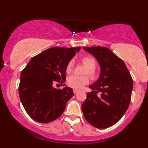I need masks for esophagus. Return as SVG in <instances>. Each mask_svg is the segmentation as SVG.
I'll return each instance as SVG.
<instances>
[{"label":"esophagus","mask_w":148,"mask_h":148,"mask_svg":"<svg viewBox=\"0 0 148 148\" xmlns=\"http://www.w3.org/2000/svg\"><path fill=\"white\" fill-rule=\"evenodd\" d=\"M77 92H78V90H75V89H74V90H73V93H74V94H77Z\"/></svg>","instance_id":"obj_1"}]
</instances>
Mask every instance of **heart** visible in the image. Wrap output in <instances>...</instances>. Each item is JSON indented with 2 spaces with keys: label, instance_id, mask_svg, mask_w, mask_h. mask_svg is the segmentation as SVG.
<instances>
[{
  "label": "heart",
  "instance_id": "b5f03b06",
  "mask_svg": "<svg viewBox=\"0 0 148 148\" xmlns=\"http://www.w3.org/2000/svg\"><path fill=\"white\" fill-rule=\"evenodd\" d=\"M81 62L87 68V69L85 71V75H88L92 79H96L98 78V73L95 68L96 66V61L94 57L91 56H84L81 59ZM73 62L70 60L66 64L65 72L67 74H69L73 71ZM89 82L90 79L88 76L78 77L72 75L68 78L67 84L71 88L75 90H80L83 87L88 84Z\"/></svg>",
  "mask_w": 148,
  "mask_h": 148
}]
</instances>
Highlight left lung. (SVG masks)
<instances>
[{
    "label": "left lung",
    "instance_id": "left-lung-1",
    "mask_svg": "<svg viewBox=\"0 0 148 148\" xmlns=\"http://www.w3.org/2000/svg\"><path fill=\"white\" fill-rule=\"evenodd\" d=\"M100 65L99 79L90 88L82 104L84 118L96 128H108L122 118L128 108L133 90V79L122 59L109 48L84 47ZM100 92L101 94L97 95Z\"/></svg>",
    "mask_w": 148,
    "mask_h": 148
}]
</instances>
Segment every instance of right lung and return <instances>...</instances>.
<instances>
[{"label": "right lung", "mask_w": 148, "mask_h": 148, "mask_svg": "<svg viewBox=\"0 0 148 148\" xmlns=\"http://www.w3.org/2000/svg\"><path fill=\"white\" fill-rule=\"evenodd\" d=\"M81 47H53L29 60L20 76L19 94L26 112L39 123L52 122L61 116L73 96L72 88L56 89L65 82L66 64Z\"/></svg>", "instance_id": "1"}]
</instances>
